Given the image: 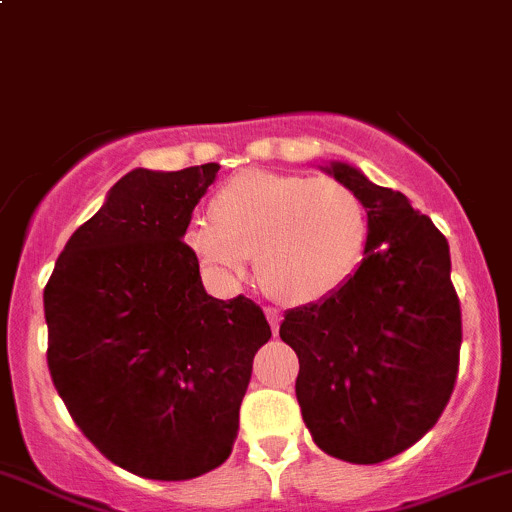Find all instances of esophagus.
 I'll return each instance as SVG.
<instances>
[{
  "instance_id": "34e87169",
  "label": "esophagus",
  "mask_w": 512,
  "mask_h": 512,
  "mask_svg": "<svg viewBox=\"0 0 512 512\" xmlns=\"http://www.w3.org/2000/svg\"><path fill=\"white\" fill-rule=\"evenodd\" d=\"M265 314H267V322H270V327H272V334H275V337H277V332H280V319H282L280 309L267 307Z\"/></svg>"
}]
</instances>
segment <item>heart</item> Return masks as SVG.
<instances>
[{
    "instance_id": "b5f03b06",
    "label": "heart",
    "mask_w": 512,
    "mask_h": 512,
    "mask_svg": "<svg viewBox=\"0 0 512 512\" xmlns=\"http://www.w3.org/2000/svg\"><path fill=\"white\" fill-rule=\"evenodd\" d=\"M210 213L185 230L200 265L240 275L257 257L262 285L294 304L322 302L347 285L369 240L364 203L334 178L245 170L215 193Z\"/></svg>"
}]
</instances>
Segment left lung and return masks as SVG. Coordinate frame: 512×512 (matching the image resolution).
Returning <instances> with one entry per match:
<instances>
[{
	"instance_id": "obj_1",
	"label": "left lung",
	"mask_w": 512,
	"mask_h": 512,
	"mask_svg": "<svg viewBox=\"0 0 512 512\" xmlns=\"http://www.w3.org/2000/svg\"><path fill=\"white\" fill-rule=\"evenodd\" d=\"M369 215L364 257L347 285L287 309L280 337L297 352L299 409L314 443L359 466L411 448L446 409L458 374L461 304L451 252L399 190L332 160Z\"/></svg>"
}]
</instances>
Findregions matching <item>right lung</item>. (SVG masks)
<instances>
[{"mask_svg": "<svg viewBox=\"0 0 512 512\" xmlns=\"http://www.w3.org/2000/svg\"><path fill=\"white\" fill-rule=\"evenodd\" d=\"M218 163L136 168L66 242L44 287L51 381L116 466L188 480L223 466L257 349L252 299H215L183 242Z\"/></svg>", "mask_w": 512, "mask_h": 512, "instance_id": "add662e5", "label": "right lung"}]
</instances>
